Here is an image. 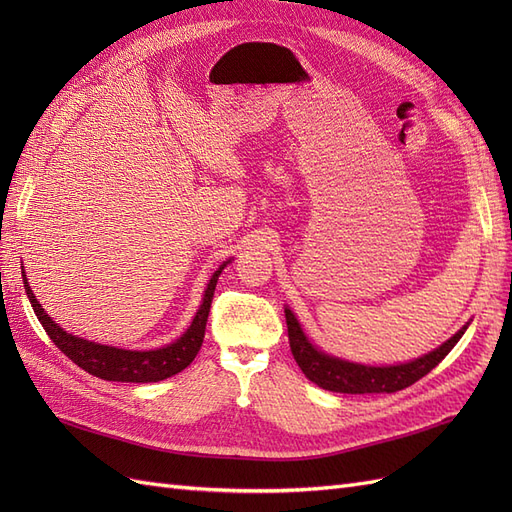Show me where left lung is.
I'll return each instance as SVG.
<instances>
[{"instance_id":"obj_1","label":"left lung","mask_w":512,"mask_h":512,"mask_svg":"<svg viewBox=\"0 0 512 512\" xmlns=\"http://www.w3.org/2000/svg\"><path fill=\"white\" fill-rule=\"evenodd\" d=\"M286 324H288V342L294 361L299 363L303 374L318 384L324 391L333 393H350V395H363V393H395L406 389V386L414 384L427 376L429 371L436 367L444 356L455 348V344L466 333L468 324L459 329L451 339L431 350L425 356H418V359L401 365H386V367H371L361 363H350L344 359H337V356L324 354L314 344H309L305 337L299 320L286 307Z\"/></svg>"}]
</instances>
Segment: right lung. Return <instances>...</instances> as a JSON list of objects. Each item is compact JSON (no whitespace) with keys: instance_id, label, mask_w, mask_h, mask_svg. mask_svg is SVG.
<instances>
[{"instance_id":"add662e5","label":"right lung","mask_w":512,"mask_h":512,"mask_svg":"<svg viewBox=\"0 0 512 512\" xmlns=\"http://www.w3.org/2000/svg\"><path fill=\"white\" fill-rule=\"evenodd\" d=\"M228 262L230 260H226L224 265L211 275V280L205 288L203 303H200L188 331H185L177 342L156 350H123L115 346H102L64 331L61 327H57L55 320L49 314L44 312L40 301L34 297L32 288H29L25 275L23 280H25V292L29 297V303H32L46 335L53 339V344L64 352L70 361H74L81 369H85L87 374L102 380H113V382H158L179 374V371H183L196 359L200 346H203L215 284H218V277Z\"/></svg>"}]
</instances>
